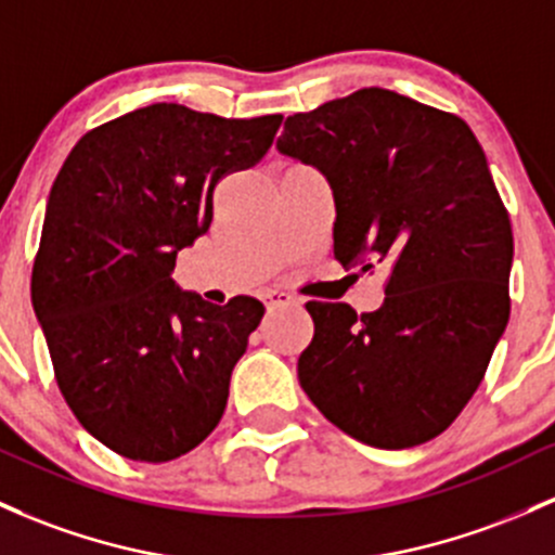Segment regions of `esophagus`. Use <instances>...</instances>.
<instances>
[{
    "mask_svg": "<svg viewBox=\"0 0 555 555\" xmlns=\"http://www.w3.org/2000/svg\"><path fill=\"white\" fill-rule=\"evenodd\" d=\"M267 307L275 309V307H285V304H299V296L288 294V291H280V288H270L264 294Z\"/></svg>",
    "mask_w": 555,
    "mask_h": 555,
    "instance_id": "34e87169",
    "label": "esophagus"
}]
</instances>
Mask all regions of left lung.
Masks as SVG:
<instances>
[{
  "label": "left lung",
  "mask_w": 555,
  "mask_h": 555,
  "mask_svg": "<svg viewBox=\"0 0 555 555\" xmlns=\"http://www.w3.org/2000/svg\"><path fill=\"white\" fill-rule=\"evenodd\" d=\"M278 151L331 184L333 256L391 270L375 312L307 304L301 389L360 442H428L479 389L508 325L514 232L479 140L452 113L367 87L288 116Z\"/></svg>",
  "instance_id": "1"
}]
</instances>
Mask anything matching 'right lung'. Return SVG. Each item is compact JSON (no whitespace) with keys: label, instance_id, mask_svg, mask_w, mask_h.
<instances>
[{"label":"right lung","instance_id":"1","mask_svg":"<svg viewBox=\"0 0 555 555\" xmlns=\"http://www.w3.org/2000/svg\"><path fill=\"white\" fill-rule=\"evenodd\" d=\"M283 116L219 118L156 103L74 145L50 190L31 301L65 402L98 442L164 463L217 428L264 304L175 283L214 188L270 151Z\"/></svg>","mask_w":555,"mask_h":555}]
</instances>
